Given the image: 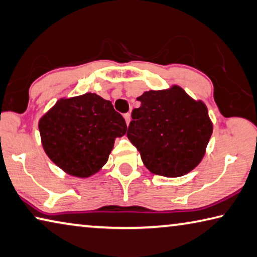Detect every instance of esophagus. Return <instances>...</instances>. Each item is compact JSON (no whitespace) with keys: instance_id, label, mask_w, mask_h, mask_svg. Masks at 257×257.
Returning <instances> with one entry per match:
<instances>
[{"instance_id":"34e87169","label":"esophagus","mask_w":257,"mask_h":257,"mask_svg":"<svg viewBox=\"0 0 257 257\" xmlns=\"http://www.w3.org/2000/svg\"><path fill=\"white\" fill-rule=\"evenodd\" d=\"M123 117H124L125 122H127V124H129V122H130V114L129 113H125L124 115H123Z\"/></svg>"}]
</instances>
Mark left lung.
Returning a JSON list of instances; mask_svg holds the SVG:
<instances>
[{
  "label": "left lung",
  "mask_w": 257,
  "mask_h": 257,
  "mask_svg": "<svg viewBox=\"0 0 257 257\" xmlns=\"http://www.w3.org/2000/svg\"><path fill=\"white\" fill-rule=\"evenodd\" d=\"M137 100L141 106L133 109L127 136L146 168L166 177H180L194 169L213 133L206 105L177 85L146 91Z\"/></svg>",
  "instance_id": "1"
}]
</instances>
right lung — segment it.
<instances>
[{
    "label": "right lung",
    "mask_w": 257,
    "mask_h": 257,
    "mask_svg": "<svg viewBox=\"0 0 257 257\" xmlns=\"http://www.w3.org/2000/svg\"><path fill=\"white\" fill-rule=\"evenodd\" d=\"M43 149L65 173L89 177L106 164L115 137L127 124L109 100L96 93L59 99L41 117Z\"/></svg>",
    "instance_id": "obj_1"
}]
</instances>
